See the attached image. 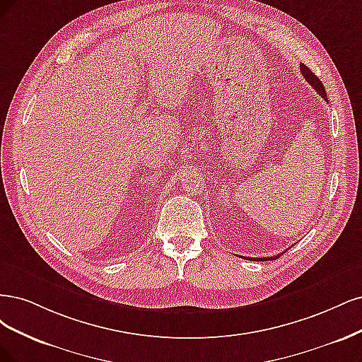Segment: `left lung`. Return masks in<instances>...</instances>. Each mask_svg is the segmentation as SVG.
Listing matches in <instances>:
<instances>
[{
    "instance_id": "left-lung-1",
    "label": "left lung",
    "mask_w": 362,
    "mask_h": 362,
    "mask_svg": "<svg viewBox=\"0 0 362 362\" xmlns=\"http://www.w3.org/2000/svg\"><path fill=\"white\" fill-rule=\"evenodd\" d=\"M300 72H302V75H304V78L307 79V83L316 90L319 95L326 100V91H325V87H323V84H322V81L314 75L310 69L305 66V64H300ZM281 254H284V252H281ZM279 257V254L278 255H274V257H257V259H252V260H255V262H266V260H274V259H278ZM243 259V257H242ZM247 259H250V257H247Z\"/></svg>"
}]
</instances>
